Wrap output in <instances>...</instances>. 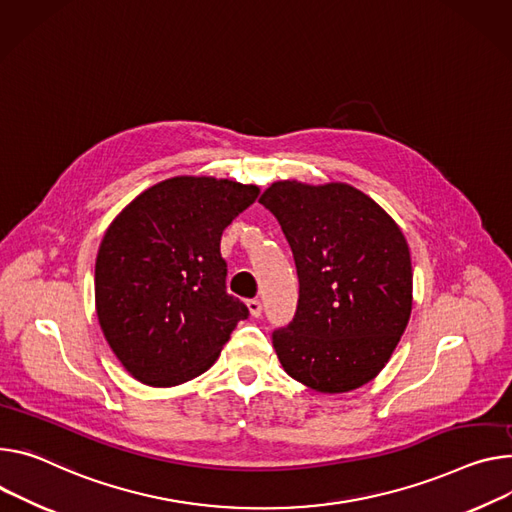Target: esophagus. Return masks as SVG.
Here are the masks:
<instances>
[{"label": "esophagus", "instance_id": "34e87169", "mask_svg": "<svg viewBox=\"0 0 512 512\" xmlns=\"http://www.w3.org/2000/svg\"><path fill=\"white\" fill-rule=\"evenodd\" d=\"M247 308H249V312H251V316H261V310H263V306H261V300H257V298H253V300H249L247 302Z\"/></svg>", "mask_w": 512, "mask_h": 512}]
</instances>
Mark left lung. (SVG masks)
Wrapping results in <instances>:
<instances>
[{"instance_id": "1", "label": "left lung", "mask_w": 512, "mask_h": 512, "mask_svg": "<svg viewBox=\"0 0 512 512\" xmlns=\"http://www.w3.org/2000/svg\"><path fill=\"white\" fill-rule=\"evenodd\" d=\"M259 204L280 222L300 284L292 322L271 335L288 376L324 394L371 382L412 310L402 230L347 183L275 181Z\"/></svg>"}]
</instances>
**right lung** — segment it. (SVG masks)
I'll use <instances>...</instances> for the list:
<instances>
[{
    "mask_svg": "<svg viewBox=\"0 0 512 512\" xmlns=\"http://www.w3.org/2000/svg\"><path fill=\"white\" fill-rule=\"evenodd\" d=\"M257 196V185L230 179L171 177L108 226L96 259V310L138 382L177 386L204 374L249 316L226 292L220 237Z\"/></svg>",
    "mask_w": 512,
    "mask_h": 512,
    "instance_id": "right-lung-1",
    "label": "right lung"
}]
</instances>
